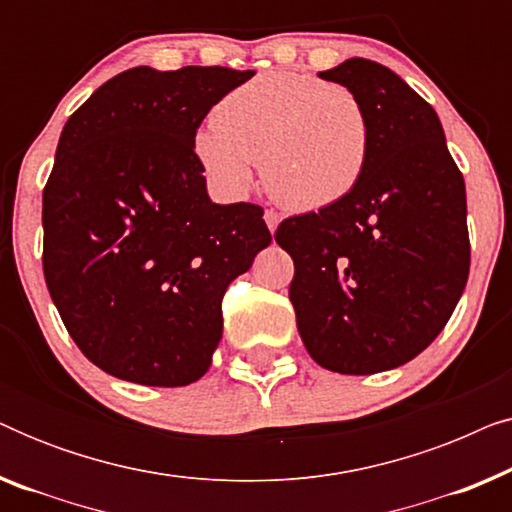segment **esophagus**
I'll list each match as a JSON object with an SVG mask.
<instances>
[{"label":"esophagus","instance_id":"1","mask_svg":"<svg viewBox=\"0 0 512 512\" xmlns=\"http://www.w3.org/2000/svg\"><path fill=\"white\" fill-rule=\"evenodd\" d=\"M263 219H265V223H268L270 233H275V230H277V226H279V221H282V216H279V214L275 212V209H265Z\"/></svg>","mask_w":512,"mask_h":512}]
</instances>
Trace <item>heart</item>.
<instances>
[{"label": "heart", "mask_w": 512, "mask_h": 512, "mask_svg": "<svg viewBox=\"0 0 512 512\" xmlns=\"http://www.w3.org/2000/svg\"><path fill=\"white\" fill-rule=\"evenodd\" d=\"M193 149L221 193H247L258 160L272 198L293 212H319L361 184L373 121L354 90L312 74L263 72L223 97Z\"/></svg>", "instance_id": "1"}]
</instances>
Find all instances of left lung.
<instances>
[{"label": "left lung", "instance_id": "1", "mask_svg": "<svg viewBox=\"0 0 512 512\" xmlns=\"http://www.w3.org/2000/svg\"><path fill=\"white\" fill-rule=\"evenodd\" d=\"M354 90L373 121L361 184L335 205L289 216L275 240L293 258L289 298L319 366L398 368L436 340L471 268L466 186L424 97L373 60L319 72Z\"/></svg>", "mask_w": 512, "mask_h": 512}]
</instances>
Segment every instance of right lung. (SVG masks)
I'll return each mask as SVG.
<instances>
[{"instance_id": "right-lung-1", "label": "right lung", "mask_w": 512, "mask_h": 512, "mask_svg": "<svg viewBox=\"0 0 512 512\" xmlns=\"http://www.w3.org/2000/svg\"><path fill=\"white\" fill-rule=\"evenodd\" d=\"M254 72L132 67L62 128L44 188V277L76 347L104 373L184 387L207 373L228 284L270 244L254 202L214 205L202 118Z\"/></svg>"}]
</instances>
